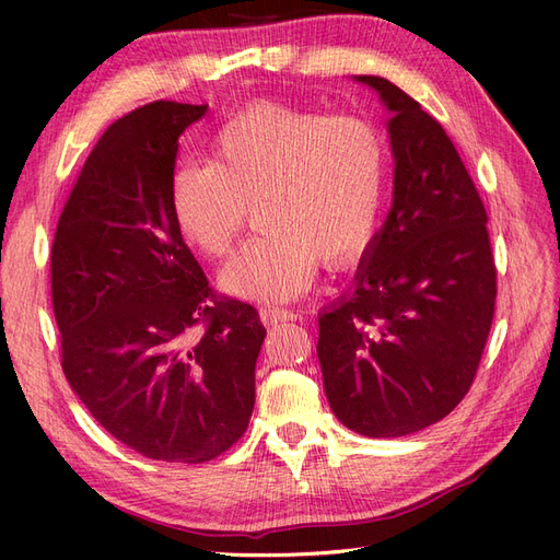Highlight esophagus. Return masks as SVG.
I'll return each mask as SVG.
<instances>
[{
	"label": "esophagus",
	"instance_id": "34e87169",
	"mask_svg": "<svg viewBox=\"0 0 560 560\" xmlns=\"http://www.w3.org/2000/svg\"><path fill=\"white\" fill-rule=\"evenodd\" d=\"M259 317H261L264 325L273 327V325H280V322L292 319V313H290V311H284V308H270V306H261V308H259Z\"/></svg>",
	"mask_w": 560,
	"mask_h": 560
}]
</instances>
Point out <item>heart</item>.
Here are the masks:
<instances>
[{
  "label": "heart",
  "mask_w": 560,
  "mask_h": 560,
  "mask_svg": "<svg viewBox=\"0 0 560 560\" xmlns=\"http://www.w3.org/2000/svg\"><path fill=\"white\" fill-rule=\"evenodd\" d=\"M387 189V144L358 114L254 103L212 135L210 161L179 163L171 212L184 238L224 259L247 224L264 229L222 273L226 292L290 301L313 284L319 259L358 261L374 245Z\"/></svg>",
  "instance_id": "b5f03b06"
}]
</instances>
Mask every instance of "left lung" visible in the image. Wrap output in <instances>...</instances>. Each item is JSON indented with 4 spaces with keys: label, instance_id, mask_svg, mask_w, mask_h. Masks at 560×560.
Wrapping results in <instances>:
<instances>
[{
    "label": "left lung",
    "instance_id": "obj_1",
    "mask_svg": "<svg viewBox=\"0 0 560 560\" xmlns=\"http://www.w3.org/2000/svg\"><path fill=\"white\" fill-rule=\"evenodd\" d=\"M395 198L352 290L319 313L331 411L364 436H404L448 416L477 376L498 268L488 214L442 124L381 77Z\"/></svg>",
    "mask_w": 560,
    "mask_h": 560
}]
</instances>
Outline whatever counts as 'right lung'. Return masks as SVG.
Masks as SVG:
<instances>
[{
	"label": "right lung",
	"mask_w": 560,
	"mask_h": 560,
	"mask_svg": "<svg viewBox=\"0 0 560 560\" xmlns=\"http://www.w3.org/2000/svg\"><path fill=\"white\" fill-rule=\"evenodd\" d=\"M206 112L156 100L112 124L50 247L67 381L114 439L163 463H208L238 442L266 336L249 303L212 290L173 222L179 135Z\"/></svg>",
	"instance_id": "obj_1"
}]
</instances>
